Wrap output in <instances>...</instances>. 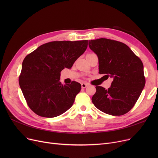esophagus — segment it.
Returning <instances> with one entry per match:
<instances>
[{"mask_svg":"<svg viewBox=\"0 0 158 158\" xmlns=\"http://www.w3.org/2000/svg\"><path fill=\"white\" fill-rule=\"evenodd\" d=\"M88 84H86V83H82L81 84V87H82V88H86L87 86H88Z\"/></svg>","mask_w":158,"mask_h":158,"instance_id":"34e87169","label":"esophagus"}]
</instances>
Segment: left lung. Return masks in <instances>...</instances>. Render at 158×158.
<instances>
[{"label":"left lung","mask_w":158,"mask_h":158,"mask_svg":"<svg viewBox=\"0 0 158 158\" xmlns=\"http://www.w3.org/2000/svg\"><path fill=\"white\" fill-rule=\"evenodd\" d=\"M88 45L98 57L99 73L113 79L107 89L95 87L93 104L107 114L127 113L138 101L145 85L142 61L120 41L99 38L89 40Z\"/></svg>","instance_id":"8db88e82"}]
</instances>
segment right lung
<instances>
[{
  "label": "right lung",
  "mask_w": 158,
  "mask_h": 158,
  "mask_svg": "<svg viewBox=\"0 0 158 158\" xmlns=\"http://www.w3.org/2000/svg\"><path fill=\"white\" fill-rule=\"evenodd\" d=\"M87 47L88 40L51 41L25 57L19 85L32 111L40 117L53 118L72 106L81 85L76 81L61 84V72L71 69Z\"/></svg>",
  "instance_id": "1"
}]
</instances>
